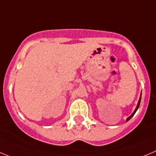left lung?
I'll return each mask as SVG.
<instances>
[{
  "label": "left lung",
  "mask_w": 156,
  "mask_h": 156,
  "mask_svg": "<svg viewBox=\"0 0 156 156\" xmlns=\"http://www.w3.org/2000/svg\"><path fill=\"white\" fill-rule=\"evenodd\" d=\"M141 96H140V99H139V100H138V102H137V106H136L135 109H134V113H133L132 114L130 115V116H129V117H127V121H128V120H130V119L131 118V117H132L133 116H134V113H136V111H137V109H138V108H139V106H140V102H141Z\"/></svg>",
  "instance_id": "left-lung-1"
}]
</instances>
